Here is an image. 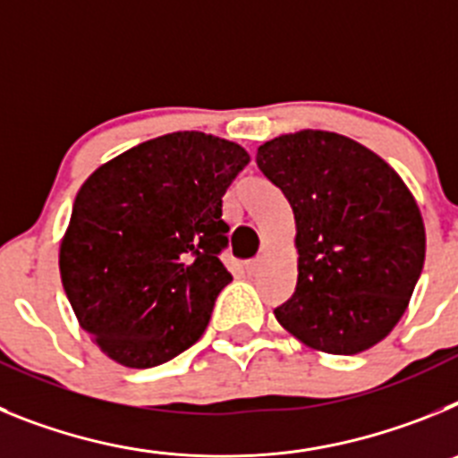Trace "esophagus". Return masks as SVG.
Instances as JSON below:
<instances>
[{
  "mask_svg": "<svg viewBox=\"0 0 458 458\" xmlns=\"http://www.w3.org/2000/svg\"><path fill=\"white\" fill-rule=\"evenodd\" d=\"M261 266H264V259L257 257V259H252V261H248V264H245V270H248L250 275H257L259 270H261Z\"/></svg>",
  "mask_w": 458,
  "mask_h": 458,
  "instance_id": "esophagus-1",
  "label": "esophagus"
}]
</instances>
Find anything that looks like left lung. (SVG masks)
Returning <instances> with one entry per match:
<instances>
[{"instance_id": "left-lung-1", "label": "left lung", "mask_w": 458, "mask_h": 458, "mask_svg": "<svg viewBox=\"0 0 458 458\" xmlns=\"http://www.w3.org/2000/svg\"><path fill=\"white\" fill-rule=\"evenodd\" d=\"M257 165L295 217L298 284L275 318L314 351L371 349L403 317L422 273L415 197L383 157L337 132L275 137Z\"/></svg>"}]
</instances>
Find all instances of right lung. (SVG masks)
<instances>
[{
	"label": "right lung",
	"instance_id": "obj_1",
	"mask_svg": "<svg viewBox=\"0 0 458 458\" xmlns=\"http://www.w3.org/2000/svg\"><path fill=\"white\" fill-rule=\"evenodd\" d=\"M248 151L197 131L141 141L80 188L59 273L80 326L107 358L148 369L204 335L232 273L222 197Z\"/></svg>",
	"mask_w": 458,
	"mask_h": 458
}]
</instances>
